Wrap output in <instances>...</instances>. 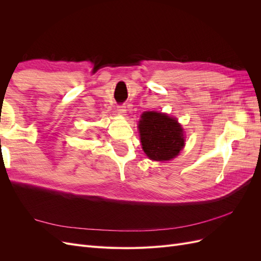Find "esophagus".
<instances>
[{"label":"esophagus","instance_id":"34e87169","mask_svg":"<svg viewBox=\"0 0 261 261\" xmlns=\"http://www.w3.org/2000/svg\"><path fill=\"white\" fill-rule=\"evenodd\" d=\"M117 112L120 114H125L126 113V107L123 105H118L117 106Z\"/></svg>","mask_w":261,"mask_h":261}]
</instances>
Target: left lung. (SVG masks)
Instances as JSON below:
<instances>
[{
  "instance_id": "1",
  "label": "left lung",
  "mask_w": 261,
  "mask_h": 261,
  "mask_svg": "<svg viewBox=\"0 0 261 261\" xmlns=\"http://www.w3.org/2000/svg\"><path fill=\"white\" fill-rule=\"evenodd\" d=\"M140 141L151 160L168 161L184 147L183 128L175 118L158 112H145L139 121Z\"/></svg>"
}]
</instances>
